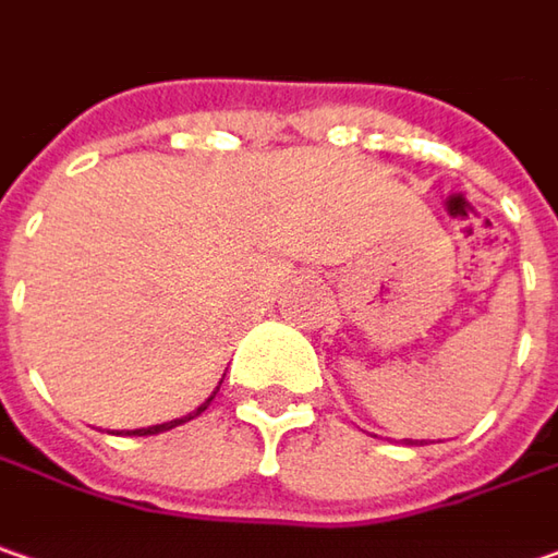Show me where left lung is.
Wrapping results in <instances>:
<instances>
[{
    "label": "left lung",
    "instance_id": "8db88e82",
    "mask_svg": "<svg viewBox=\"0 0 558 558\" xmlns=\"http://www.w3.org/2000/svg\"><path fill=\"white\" fill-rule=\"evenodd\" d=\"M412 444H424V440H412Z\"/></svg>",
    "mask_w": 558,
    "mask_h": 558
}]
</instances>
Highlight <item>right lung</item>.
Wrapping results in <instances>:
<instances>
[{"label": "right lung", "instance_id": "1", "mask_svg": "<svg viewBox=\"0 0 558 558\" xmlns=\"http://www.w3.org/2000/svg\"><path fill=\"white\" fill-rule=\"evenodd\" d=\"M221 387V384H218ZM218 387H215V393H218ZM215 393L208 397L199 409H193L190 415H181V418H171V422H165V424H149V427H136V430H128V437H149V434H161V430H171V427H178V424H186V422H193L196 415H203L208 409V402L215 400Z\"/></svg>", "mask_w": 558, "mask_h": 558}]
</instances>
